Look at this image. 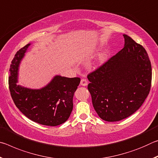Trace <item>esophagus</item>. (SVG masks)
Listing matches in <instances>:
<instances>
[{
	"instance_id": "1",
	"label": "esophagus",
	"mask_w": 158,
	"mask_h": 158,
	"mask_svg": "<svg viewBox=\"0 0 158 158\" xmlns=\"http://www.w3.org/2000/svg\"><path fill=\"white\" fill-rule=\"evenodd\" d=\"M80 84L83 86H85V85H88V81L85 79H81V82H80Z\"/></svg>"
}]
</instances>
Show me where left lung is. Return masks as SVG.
<instances>
[{
    "label": "left lung",
    "mask_w": 158,
    "mask_h": 158,
    "mask_svg": "<svg viewBox=\"0 0 158 158\" xmlns=\"http://www.w3.org/2000/svg\"><path fill=\"white\" fill-rule=\"evenodd\" d=\"M124 47L88 75V89L100 118L118 121L140 108L151 90L152 68L146 49L127 35Z\"/></svg>",
    "instance_id": "obj_1"
}]
</instances>
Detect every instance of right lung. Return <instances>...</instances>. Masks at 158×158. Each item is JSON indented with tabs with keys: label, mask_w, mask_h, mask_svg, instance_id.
Masks as SVG:
<instances>
[{
	"label": "right lung",
	"mask_w": 158,
	"mask_h": 158,
	"mask_svg": "<svg viewBox=\"0 0 158 158\" xmlns=\"http://www.w3.org/2000/svg\"><path fill=\"white\" fill-rule=\"evenodd\" d=\"M31 44L16 53L10 68L9 89L15 105L35 123L56 126L69 118L73 109V96L81 79L55 76L46 86L31 89L18 85L19 67Z\"/></svg>",
	"instance_id": "obj_1"
}]
</instances>
